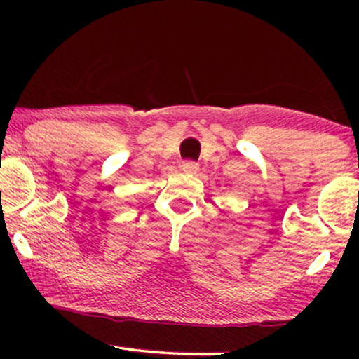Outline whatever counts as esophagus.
Returning a JSON list of instances; mask_svg holds the SVG:
<instances>
[{"mask_svg": "<svg viewBox=\"0 0 359 359\" xmlns=\"http://www.w3.org/2000/svg\"><path fill=\"white\" fill-rule=\"evenodd\" d=\"M182 170L185 174H197V170H199V165H197L196 162H191V160H187V162L182 163Z\"/></svg>", "mask_w": 359, "mask_h": 359, "instance_id": "obj_1", "label": "esophagus"}]
</instances>
